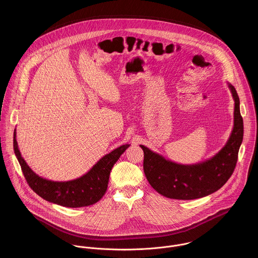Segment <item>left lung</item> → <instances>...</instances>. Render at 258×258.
<instances>
[{"instance_id": "left-lung-1", "label": "left lung", "mask_w": 258, "mask_h": 258, "mask_svg": "<svg viewBox=\"0 0 258 258\" xmlns=\"http://www.w3.org/2000/svg\"><path fill=\"white\" fill-rule=\"evenodd\" d=\"M234 99V124L225 145L212 158L195 164H181L140 145L144 152L143 168L149 184L163 197L191 200L207 197L220 189L231 177L243 141L244 123L240 99L231 84Z\"/></svg>"}]
</instances>
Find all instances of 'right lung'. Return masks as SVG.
Masks as SVG:
<instances>
[{
  "mask_svg": "<svg viewBox=\"0 0 258 258\" xmlns=\"http://www.w3.org/2000/svg\"><path fill=\"white\" fill-rule=\"evenodd\" d=\"M130 146V144H124L106 154L83 176L71 181L59 182L42 178L31 169L19 151L16 130L13 134L14 153L31 188L46 201L68 208L90 206L100 200L107 189L113 165Z\"/></svg>",
  "mask_w": 258,
  "mask_h": 258,
  "instance_id": "right-lung-1",
  "label": "right lung"
}]
</instances>
